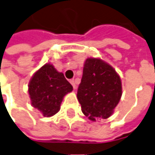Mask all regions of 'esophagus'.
<instances>
[{
	"label": "esophagus",
	"instance_id": "esophagus-1",
	"mask_svg": "<svg viewBox=\"0 0 155 155\" xmlns=\"http://www.w3.org/2000/svg\"><path fill=\"white\" fill-rule=\"evenodd\" d=\"M70 83L71 84V85H72V87H73V88L75 89L76 88H77V84H76V81L74 79H72L70 81Z\"/></svg>",
	"mask_w": 155,
	"mask_h": 155
}]
</instances>
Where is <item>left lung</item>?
<instances>
[{"mask_svg":"<svg viewBox=\"0 0 155 155\" xmlns=\"http://www.w3.org/2000/svg\"><path fill=\"white\" fill-rule=\"evenodd\" d=\"M121 82L114 68L102 60L88 58L78 89L82 111L91 120L111 116L121 97Z\"/></svg>","mask_w":155,"mask_h":155,"instance_id":"1","label":"left lung"}]
</instances>
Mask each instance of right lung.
Returning a JSON list of instances; mask_svg holds the SVG:
<instances>
[{
  "label": "right lung",
  "instance_id": "1",
  "mask_svg": "<svg viewBox=\"0 0 155 155\" xmlns=\"http://www.w3.org/2000/svg\"><path fill=\"white\" fill-rule=\"evenodd\" d=\"M71 90L72 86L63 73L51 64L44 65L36 71L28 84L31 104L46 117L59 111L63 97Z\"/></svg>",
  "mask_w": 155,
  "mask_h": 155
}]
</instances>
